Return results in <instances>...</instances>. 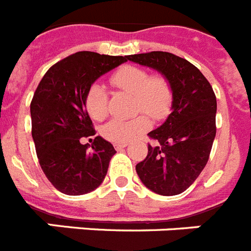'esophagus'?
Segmentation results:
<instances>
[{"instance_id":"1","label":"esophagus","mask_w":251,"mask_h":251,"mask_svg":"<svg viewBox=\"0 0 251 251\" xmlns=\"http://www.w3.org/2000/svg\"><path fill=\"white\" fill-rule=\"evenodd\" d=\"M126 147H127V143H117V144H115L116 151H121V149L126 148Z\"/></svg>"}]
</instances>
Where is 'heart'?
I'll list each match as a JSON object with an SVG mask.
<instances>
[{
  "label": "heart",
  "mask_w": 251,
  "mask_h": 251,
  "mask_svg": "<svg viewBox=\"0 0 251 251\" xmlns=\"http://www.w3.org/2000/svg\"><path fill=\"white\" fill-rule=\"evenodd\" d=\"M117 88L135 96L136 112H145L155 121L165 120L174 106V89L168 79L161 74L151 75L140 66L125 65L111 77ZM85 107L93 120L100 121L108 113V96L104 86L94 83L85 94ZM147 115L134 119H113L102 127V135L112 143H129L147 132L151 120Z\"/></svg>",
  "instance_id": "obj_1"
}]
</instances>
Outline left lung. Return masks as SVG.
I'll return each mask as SVG.
<instances>
[{
	"mask_svg": "<svg viewBox=\"0 0 251 251\" xmlns=\"http://www.w3.org/2000/svg\"><path fill=\"white\" fill-rule=\"evenodd\" d=\"M161 73L174 89L172 112L148 134L158 143L136 165V174L149 190L159 195L185 191L203 171L216 138L217 100L213 88L198 67L170 52L126 56Z\"/></svg>",
	"mask_w": 251,
	"mask_h": 251,
	"instance_id": "8db88e82",
	"label": "left lung"
}]
</instances>
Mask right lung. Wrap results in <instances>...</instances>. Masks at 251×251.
I'll use <instances>...</instances> for the list:
<instances>
[{
  "mask_svg": "<svg viewBox=\"0 0 251 251\" xmlns=\"http://www.w3.org/2000/svg\"><path fill=\"white\" fill-rule=\"evenodd\" d=\"M126 62V56L83 50L50 67L30 103L31 136L50 182L66 195L96 190L106 177L113 145L96 136L92 149L81 139L96 135L85 107L89 86Z\"/></svg>",
  "mask_w": 251,
  "mask_h": 251,
  "instance_id": "add662e5",
  "label": "right lung"
}]
</instances>
